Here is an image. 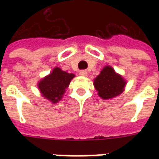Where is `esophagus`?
Returning <instances> with one entry per match:
<instances>
[{
	"mask_svg": "<svg viewBox=\"0 0 159 159\" xmlns=\"http://www.w3.org/2000/svg\"><path fill=\"white\" fill-rule=\"evenodd\" d=\"M80 75L83 76H86L88 75V72H87V70H83L80 71Z\"/></svg>",
	"mask_w": 159,
	"mask_h": 159,
	"instance_id": "esophagus-1",
	"label": "esophagus"
}]
</instances>
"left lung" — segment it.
<instances>
[{"label": "left lung", "mask_w": 159, "mask_h": 159, "mask_svg": "<svg viewBox=\"0 0 159 159\" xmlns=\"http://www.w3.org/2000/svg\"><path fill=\"white\" fill-rule=\"evenodd\" d=\"M126 82L111 66H106L94 79L93 85L98 94L104 100H109L123 92Z\"/></svg>", "instance_id": "8db88e82"}]
</instances>
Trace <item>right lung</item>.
Instances as JSON below:
<instances>
[{"mask_svg":"<svg viewBox=\"0 0 159 159\" xmlns=\"http://www.w3.org/2000/svg\"><path fill=\"white\" fill-rule=\"evenodd\" d=\"M74 76L75 75L72 73L63 71L61 69L56 67L52 73L40 82L38 88L42 96L52 103H56L61 100L66 89L68 88Z\"/></svg>","mask_w":159,"mask_h":159,"instance_id":"add662e5","label":"right lung"}]
</instances>
